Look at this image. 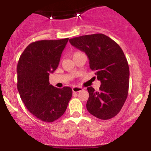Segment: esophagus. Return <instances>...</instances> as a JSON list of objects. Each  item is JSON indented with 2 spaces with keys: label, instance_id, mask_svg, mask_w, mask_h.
<instances>
[{
  "label": "esophagus",
  "instance_id": "obj_1",
  "mask_svg": "<svg viewBox=\"0 0 151 151\" xmlns=\"http://www.w3.org/2000/svg\"><path fill=\"white\" fill-rule=\"evenodd\" d=\"M81 90H82V88L80 87V86H73L72 87V91H73L74 93L79 92Z\"/></svg>",
  "mask_w": 151,
  "mask_h": 151
}]
</instances>
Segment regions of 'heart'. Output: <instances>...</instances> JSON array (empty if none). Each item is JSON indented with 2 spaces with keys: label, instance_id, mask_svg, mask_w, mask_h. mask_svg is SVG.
I'll use <instances>...</instances> for the list:
<instances>
[{
  "label": "heart",
  "instance_id": "1",
  "mask_svg": "<svg viewBox=\"0 0 151 151\" xmlns=\"http://www.w3.org/2000/svg\"><path fill=\"white\" fill-rule=\"evenodd\" d=\"M79 52H74V54H73V55H76V54H77V53H79Z\"/></svg>",
  "mask_w": 151,
  "mask_h": 151
}]
</instances>
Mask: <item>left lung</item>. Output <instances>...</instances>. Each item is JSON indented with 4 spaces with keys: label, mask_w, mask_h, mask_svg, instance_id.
<instances>
[{
    "label": "left lung",
    "mask_w": 151,
    "mask_h": 151,
    "mask_svg": "<svg viewBox=\"0 0 151 151\" xmlns=\"http://www.w3.org/2000/svg\"><path fill=\"white\" fill-rule=\"evenodd\" d=\"M70 42L86 53L90 69L101 81L99 91L92 86L87 87L88 111L102 120L114 117L122 109L129 92V67L122 49L101 33L72 38Z\"/></svg>",
    "instance_id": "obj_1"
}]
</instances>
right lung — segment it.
I'll list each match as a JSON object with an SVG mask.
<instances>
[{
    "mask_svg": "<svg viewBox=\"0 0 151 151\" xmlns=\"http://www.w3.org/2000/svg\"><path fill=\"white\" fill-rule=\"evenodd\" d=\"M69 38L32 42L20 55L17 66L18 92L29 111L44 122L61 117L72 96L69 86L50 84L49 75L58 68Z\"/></svg>",
    "mask_w": 151,
    "mask_h": 151,
    "instance_id": "1",
    "label": "right lung"
}]
</instances>
